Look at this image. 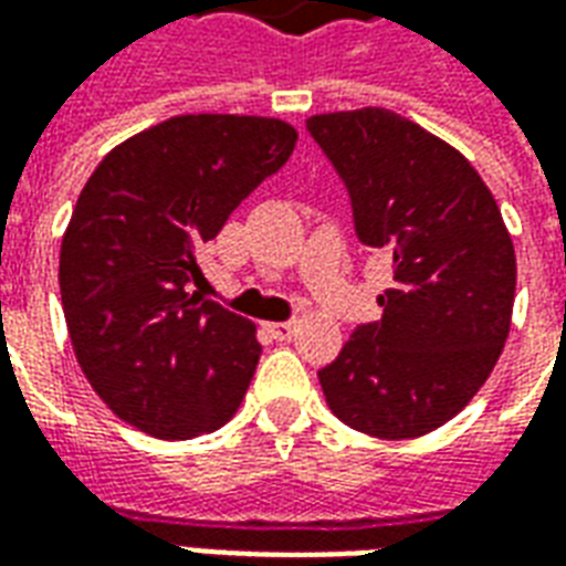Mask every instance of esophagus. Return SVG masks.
Instances as JSON below:
<instances>
[{
    "mask_svg": "<svg viewBox=\"0 0 566 566\" xmlns=\"http://www.w3.org/2000/svg\"><path fill=\"white\" fill-rule=\"evenodd\" d=\"M266 331H270L272 339H279V343H287L291 336L296 333L294 321H282V324H266Z\"/></svg>",
    "mask_w": 566,
    "mask_h": 566,
    "instance_id": "34e87169",
    "label": "esophagus"
}]
</instances>
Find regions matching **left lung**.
<instances>
[{"instance_id":"obj_1","label":"left lung","mask_w":566,"mask_h":566,"mask_svg":"<svg viewBox=\"0 0 566 566\" xmlns=\"http://www.w3.org/2000/svg\"><path fill=\"white\" fill-rule=\"evenodd\" d=\"M306 129L343 178L357 239L391 258L381 318L318 369L333 416L379 439L424 437L470 403L510 336L515 251L463 154L388 108Z\"/></svg>"}]
</instances>
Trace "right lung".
Wrapping results in <instances>:
<instances>
[{
    "label": "right lung",
    "mask_w": 566,
    "mask_h": 566,
    "mask_svg": "<svg viewBox=\"0 0 566 566\" xmlns=\"http://www.w3.org/2000/svg\"><path fill=\"white\" fill-rule=\"evenodd\" d=\"M296 129L275 117L181 115L105 157L60 248L72 348L103 403L157 439L227 424L260 343L254 324L202 300L199 248L282 169Z\"/></svg>",
    "instance_id": "1"
}]
</instances>
